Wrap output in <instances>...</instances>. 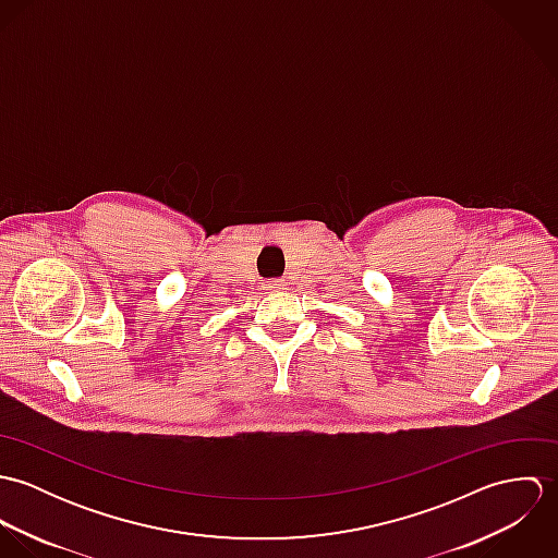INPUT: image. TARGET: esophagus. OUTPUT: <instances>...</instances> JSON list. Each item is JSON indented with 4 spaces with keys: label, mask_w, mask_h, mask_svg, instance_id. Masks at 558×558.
Listing matches in <instances>:
<instances>
[{
    "label": "esophagus",
    "mask_w": 558,
    "mask_h": 558,
    "mask_svg": "<svg viewBox=\"0 0 558 558\" xmlns=\"http://www.w3.org/2000/svg\"><path fill=\"white\" fill-rule=\"evenodd\" d=\"M266 288H268V290H283V283H281V281H268Z\"/></svg>",
    "instance_id": "esophagus-1"
}]
</instances>
